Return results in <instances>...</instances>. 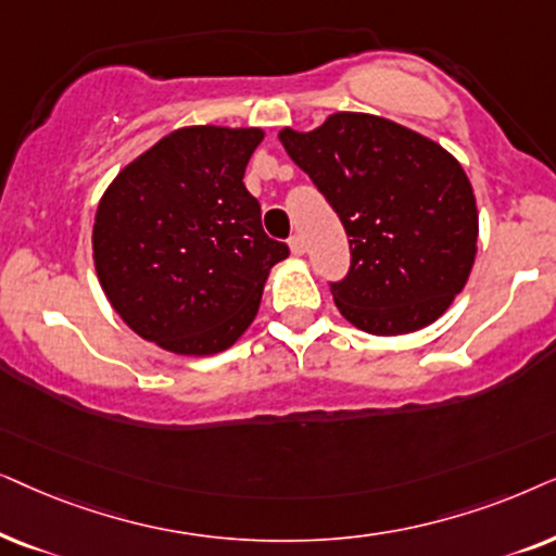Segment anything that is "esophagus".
<instances>
[{"label":"esophagus","mask_w":556,"mask_h":556,"mask_svg":"<svg viewBox=\"0 0 556 556\" xmlns=\"http://www.w3.org/2000/svg\"><path fill=\"white\" fill-rule=\"evenodd\" d=\"M290 249H292L294 256L305 254V241H302V236H298V233L292 236V239H290Z\"/></svg>","instance_id":"obj_1"}]
</instances>
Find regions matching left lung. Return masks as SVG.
<instances>
[{"label": "left lung", "mask_w": 556, "mask_h": 556, "mask_svg": "<svg viewBox=\"0 0 556 556\" xmlns=\"http://www.w3.org/2000/svg\"><path fill=\"white\" fill-rule=\"evenodd\" d=\"M279 139L348 233L351 269L330 282L340 315L371 336L438 320L476 262L478 208L460 162L417 131L353 111Z\"/></svg>", "instance_id": "obj_1"}]
</instances>
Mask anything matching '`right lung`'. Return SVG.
<instances>
[{
	"instance_id": "1",
	"label": "right lung",
	"mask_w": 556,
	"mask_h": 556,
	"mask_svg": "<svg viewBox=\"0 0 556 556\" xmlns=\"http://www.w3.org/2000/svg\"><path fill=\"white\" fill-rule=\"evenodd\" d=\"M262 129L185 127L103 192L93 262L111 307L137 336L180 355L233 345L290 247L262 228L243 185Z\"/></svg>"
}]
</instances>
